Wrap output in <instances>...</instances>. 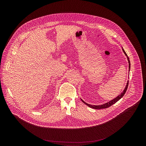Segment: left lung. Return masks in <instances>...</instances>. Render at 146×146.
<instances>
[{
  "label": "left lung",
  "instance_id": "1",
  "mask_svg": "<svg viewBox=\"0 0 146 146\" xmlns=\"http://www.w3.org/2000/svg\"><path fill=\"white\" fill-rule=\"evenodd\" d=\"M122 51H123V52H124L125 55L127 56V59H128V63H129V70H130V68H131V63H130V61H129V58L128 56L127 55V53L125 52V51H124V50H123V48H122ZM128 82H129V81H128L127 86H126L125 88L123 91L120 95H119L117 97H116V98H114V99L110 100V102H108V103H105V104H103V105H98V106H96V105H89V104L86 103L84 101H83L82 99H81V100L82 101L83 103H84L86 105H87V106H89L90 108H92V109H106V108H109L110 106H111V105H113V104L115 103L117 101H118V100L124 95V94H125V92H126V91H127V88H128Z\"/></svg>",
  "mask_w": 146,
  "mask_h": 146
}]
</instances>
